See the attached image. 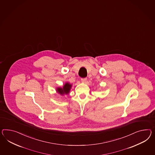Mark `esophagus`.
Returning a JSON list of instances; mask_svg holds the SVG:
<instances>
[{
    "label": "esophagus",
    "mask_w": 155,
    "mask_h": 155,
    "mask_svg": "<svg viewBox=\"0 0 155 155\" xmlns=\"http://www.w3.org/2000/svg\"><path fill=\"white\" fill-rule=\"evenodd\" d=\"M87 78H83V79H81V82L84 84H85L87 83Z\"/></svg>",
    "instance_id": "1"
}]
</instances>
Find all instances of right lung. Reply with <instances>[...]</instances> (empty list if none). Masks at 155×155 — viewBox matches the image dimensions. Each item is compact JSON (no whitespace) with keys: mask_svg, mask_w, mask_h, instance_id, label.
<instances>
[{"mask_svg":"<svg viewBox=\"0 0 155 155\" xmlns=\"http://www.w3.org/2000/svg\"><path fill=\"white\" fill-rule=\"evenodd\" d=\"M71 87L72 84L69 83L68 82H66L62 87H57L56 91L61 95L68 94L70 93Z\"/></svg>","mask_w":155,"mask_h":155,"instance_id":"add662e5","label":"right lung"}]
</instances>
